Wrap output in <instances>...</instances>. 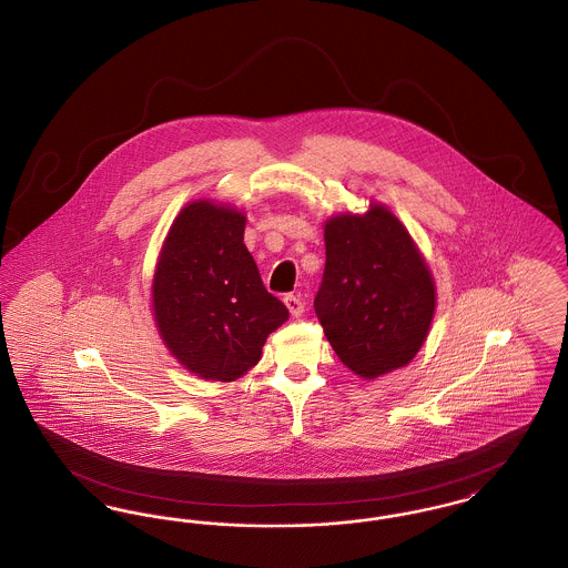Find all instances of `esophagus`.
Segmentation results:
<instances>
[{
    "label": "esophagus",
    "instance_id": "1",
    "mask_svg": "<svg viewBox=\"0 0 568 568\" xmlns=\"http://www.w3.org/2000/svg\"><path fill=\"white\" fill-rule=\"evenodd\" d=\"M283 300H285V306L290 308V313H292L294 317H300V315L304 313V302H302V297L296 296V294H287Z\"/></svg>",
    "mask_w": 568,
    "mask_h": 568
}]
</instances>
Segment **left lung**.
<instances>
[{
	"label": "left lung",
	"mask_w": 568,
	"mask_h": 568,
	"mask_svg": "<svg viewBox=\"0 0 568 568\" xmlns=\"http://www.w3.org/2000/svg\"><path fill=\"white\" fill-rule=\"evenodd\" d=\"M434 300L422 253L387 209L325 223L315 313L332 349L355 375L375 378L408 364L433 324Z\"/></svg>",
	"instance_id": "8db88e82"
}]
</instances>
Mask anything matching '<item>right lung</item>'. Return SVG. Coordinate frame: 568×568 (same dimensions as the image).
<instances>
[{"mask_svg": "<svg viewBox=\"0 0 568 568\" xmlns=\"http://www.w3.org/2000/svg\"><path fill=\"white\" fill-rule=\"evenodd\" d=\"M153 311L172 355L213 381L255 366L268 334L290 320L244 246V216L209 200L174 219L153 278Z\"/></svg>", "mask_w": 568, "mask_h": 568, "instance_id": "1", "label": "right lung"}]
</instances>
